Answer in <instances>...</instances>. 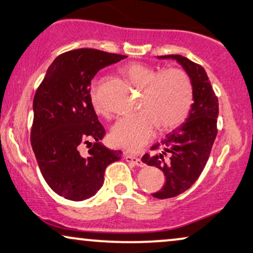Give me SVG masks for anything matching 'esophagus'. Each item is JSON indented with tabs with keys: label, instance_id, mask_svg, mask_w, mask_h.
<instances>
[{
	"label": "esophagus",
	"instance_id": "obj_1",
	"mask_svg": "<svg viewBox=\"0 0 253 253\" xmlns=\"http://www.w3.org/2000/svg\"><path fill=\"white\" fill-rule=\"evenodd\" d=\"M125 161L127 163H130V164H133V165H136L138 167H142L144 165L143 162H142L140 158L135 157V156H131V155H125Z\"/></svg>",
	"mask_w": 253,
	"mask_h": 253
}]
</instances>
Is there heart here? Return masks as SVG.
Masks as SVG:
<instances>
[{"label": "heart", "mask_w": 253, "mask_h": 253, "mask_svg": "<svg viewBox=\"0 0 253 253\" xmlns=\"http://www.w3.org/2000/svg\"><path fill=\"white\" fill-rule=\"evenodd\" d=\"M124 73L133 86L143 90V111L120 118L112 127L111 140L117 147L135 152L154 138L158 126L166 131L186 120L193 103V86L188 74L179 69L161 73L154 66L133 63L124 69ZM90 101L96 113L108 116L96 83L91 84Z\"/></svg>", "instance_id": "obj_1"}]
</instances>
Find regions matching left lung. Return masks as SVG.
Instances as JSON below:
<instances>
[{
  "label": "left lung",
  "mask_w": 253,
  "mask_h": 253,
  "mask_svg": "<svg viewBox=\"0 0 253 253\" xmlns=\"http://www.w3.org/2000/svg\"><path fill=\"white\" fill-rule=\"evenodd\" d=\"M158 58L174 59L183 67L191 81L194 101L186 123L154 144L151 148L156 151L154 156L145 154L142 157V162L147 165L163 170L165 184L152 196L165 199L189 189L204 169L218 133L219 103L208 74L201 65L181 55L159 56Z\"/></svg>",
  "instance_id": "1"
}]
</instances>
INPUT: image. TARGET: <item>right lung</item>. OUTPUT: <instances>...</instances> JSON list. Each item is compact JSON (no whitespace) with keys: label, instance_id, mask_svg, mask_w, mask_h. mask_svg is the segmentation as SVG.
I'll use <instances>...</instances> for the list:
<instances>
[{"label":"right lung","instance_id":"1","mask_svg":"<svg viewBox=\"0 0 253 253\" xmlns=\"http://www.w3.org/2000/svg\"><path fill=\"white\" fill-rule=\"evenodd\" d=\"M127 56L96 49H77L59 55L48 67L33 99L31 143L48 186L70 201L97 193L108 165L122 158L101 142L105 129L90 101L92 78L103 67ZM81 144L90 150L84 155Z\"/></svg>","mask_w":253,"mask_h":253}]
</instances>
